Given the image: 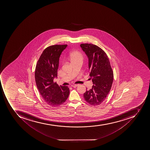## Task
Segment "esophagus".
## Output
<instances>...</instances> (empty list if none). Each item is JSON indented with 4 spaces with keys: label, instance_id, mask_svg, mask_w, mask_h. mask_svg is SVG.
Masks as SVG:
<instances>
[{
    "label": "esophagus",
    "instance_id": "34e87169",
    "mask_svg": "<svg viewBox=\"0 0 150 150\" xmlns=\"http://www.w3.org/2000/svg\"><path fill=\"white\" fill-rule=\"evenodd\" d=\"M78 85H77V84H74V85H71V87H77L78 86Z\"/></svg>",
    "mask_w": 150,
    "mask_h": 150
}]
</instances>
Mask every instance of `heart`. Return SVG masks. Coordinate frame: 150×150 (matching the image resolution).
Here are the masks:
<instances>
[{"label": "heart", "mask_w": 150, "mask_h": 150, "mask_svg": "<svg viewBox=\"0 0 150 150\" xmlns=\"http://www.w3.org/2000/svg\"><path fill=\"white\" fill-rule=\"evenodd\" d=\"M69 59L72 63L78 62H82L83 59V56L78 51H74L70 53L69 55Z\"/></svg>", "instance_id": "obj_1"}]
</instances>
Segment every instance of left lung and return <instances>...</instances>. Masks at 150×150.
<instances>
[{"label": "left lung", "mask_w": 150, "mask_h": 150, "mask_svg": "<svg viewBox=\"0 0 150 150\" xmlns=\"http://www.w3.org/2000/svg\"><path fill=\"white\" fill-rule=\"evenodd\" d=\"M80 46L88 57L89 76L93 83L92 88L84 93V98L91 105H99L112 86L113 73L110 61L105 51L96 45L81 44Z\"/></svg>", "instance_id": "obj_1"}]
</instances>
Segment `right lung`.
Listing matches in <instances>:
<instances>
[{
    "label": "right lung",
    "instance_id": "1",
    "mask_svg": "<svg viewBox=\"0 0 150 150\" xmlns=\"http://www.w3.org/2000/svg\"><path fill=\"white\" fill-rule=\"evenodd\" d=\"M67 45H55L44 50L35 67L37 88L44 100L50 106L57 107L66 101L69 94L67 86H59L53 81L57 77L59 59Z\"/></svg>",
    "mask_w": 150,
    "mask_h": 150
}]
</instances>
